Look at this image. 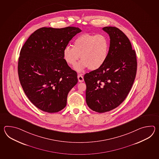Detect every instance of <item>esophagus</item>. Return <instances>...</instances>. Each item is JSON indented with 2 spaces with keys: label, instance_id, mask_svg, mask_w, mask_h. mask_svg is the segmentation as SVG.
Listing matches in <instances>:
<instances>
[{
  "label": "esophagus",
  "instance_id": "obj_1",
  "mask_svg": "<svg viewBox=\"0 0 159 159\" xmlns=\"http://www.w3.org/2000/svg\"><path fill=\"white\" fill-rule=\"evenodd\" d=\"M78 81L80 82H82L84 81V77L82 75H78Z\"/></svg>",
  "mask_w": 159,
  "mask_h": 159
}]
</instances>
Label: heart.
<instances>
[{
    "instance_id": "b5f03b06",
    "label": "heart",
    "mask_w": 159,
    "mask_h": 159,
    "mask_svg": "<svg viewBox=\"0 0 159 159\" xmlns=\"http://www.w3.org/2000/svg\"><path fill=\"white\" fill-rule=\"evenodd\" d=\"M73 47L66 46L63 51V58L68 65L75 66L79 59L82 61L76 65L77 71L85 68L95 70L103 66L108 57L110 41L102 34H82L75 39Z\"/></svg>"
}]
</instances>
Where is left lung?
<instances>
[{"label": "left lung", "mask_w": 159, "mask_h": 159, "mask_svg": "<svg viewBox=\"0 0 159 159\" xmlns=\"http://www.w3.org/2000/svg\"><path fill=\"white\" fill-rule=\"evenodd\" d=\"M102 30L110 39L108 57L102 67L84 75L86 103L99 113L110 111L125 101L137 70L136 53L125 34L116 27Z\"/></svg>", "instance_id": "obj_1"}]
</instances>
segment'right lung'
Returning <instances> with one entry per match:
<instances>
[{"instance_id":"1","label":"right lung","mask_w":159,"mask_h":159,"mask_svg":"<svg viewBox=\"0 0 159 159\" xmlns=\"http://www.w3.org/2000/svg\"><path fill=\"white\" fill-rule=\"evenodd\" d=\"M79 28L43 27L34 31L21 49L18 75L28 98L49 113L65 107L68 93L78 82L77 74L63 58V51Z\"/></svg>"}]
</instances>
